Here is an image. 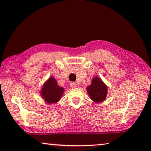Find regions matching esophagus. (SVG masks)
I'll use <instances>...</instances> for the list:
<instances>
[{
	"mask_svg": "<svg viewBox=\"0 0 151 151\" xmlns=\"http://www.w3.org/2000/svg\"><path fill=\"white\" fill-rule=\"evenodd\" d=\"M70 85L71 87L73 88L76 87V83H75V82H71L70 84Z\"/></svg>",
	"mask_w": 151,
	"mask_h": 151,
	"instance_id": "34e87169",
	"label": "esophagus"
}]
</instances>
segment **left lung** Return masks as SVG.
<instances>
[{"label": "left lung", "instance_id": "1", "mask_svg": "<svg viewBox=\"0 0 151 151\" xmlns=\"http://www.w3.org/2000/svg\"><path fill=\"white\" fill-rule=\"evenodd\" d=\"M91 99L96 103H101L105 100L107 95V87L101 79L94 77L91 85L86 88Z\"/></svg>", "mask_w": 151, "mask_h": 151}]
</instances>
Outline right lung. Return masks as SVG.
I'll list each match as a JSON object with an SVG mask.
<instances>
[{"mask_svg": "<svg viewBox=\"0 0 151 151\" xmlns=\"http://www.w3.org/2000/svg\"><path fill=\"white\" fill-rule=\"evenodd\" d=\"M63 92L64 88L58 86L55 79L51 77L43 86L41 95L47 103L52 104L60 100Z\"/></svg>", "mask_w": 151, "mask_h": 151, "instance_id": "right-lung-1", "label": "right lung"}]
</instances>
